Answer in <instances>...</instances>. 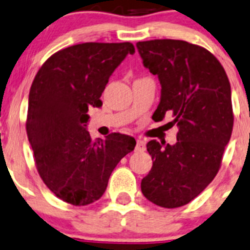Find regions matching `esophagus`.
Returning a JSON list of instances; mask_svg holds the SVG:
<instances>
[{
  "mask_svg": "<svg viewBox=\"0 0 250 250\" xmlns=\"http://www.w3.org/2000/svg\"><path fill=\"white\" fill-rule=\"evenodd\" d=\"M145 143H144V140L141 139H138L137 140V146H135V150L137 151H144L145 150Z\"/></svg>",
  "mask_w": 250,
  "mask_h": 250,
  "instance_id": "esophagus-1",
  "label": "esophagus"
}]
</instances>
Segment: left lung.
<instances>
[{
    "label": "left lung",
    "mask_w": 250,
    "mask_h": 250,
    "mask_svg": "<svg viewBox=\"0 0 250 250\" xmlns=\"http://www.w3.org/2000/svg\"><path fill=\"white\" fill-rule=\"evenodd\" d=\"M143 64L161 83L153 117L172 113L176 143L148 141L152 168L141 180V192L163 208L190 203L220 168L233 127L231 85L219 60L206 48L180 40L137 43Z\"/></svg>",
    "instance_id": "left-lung-1"
}]
</instances>
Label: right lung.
I'll use <instances>...</instances> for the list:
<instances>
[{
	"label": "right lung",
	"instance_id": "right-lung-1",
	"mask_svg": "<svg viewBox=\"0 0 250 250\" xmlns=\"http://www.w3.org/2000/svg\"><path fill=\"white\" fill-rule=\"evenodd\" d=\"M134 46L75 44L48 58L29 94L26 133L35 163L47 188L64 202L87 206L99 200L121 160L135 147L134 138L112 133L93 141L88 109L100 107L116 67Z\"/></svg>",
	"mask_w": 250,
	"mask_h": 250
}]
</instances>
